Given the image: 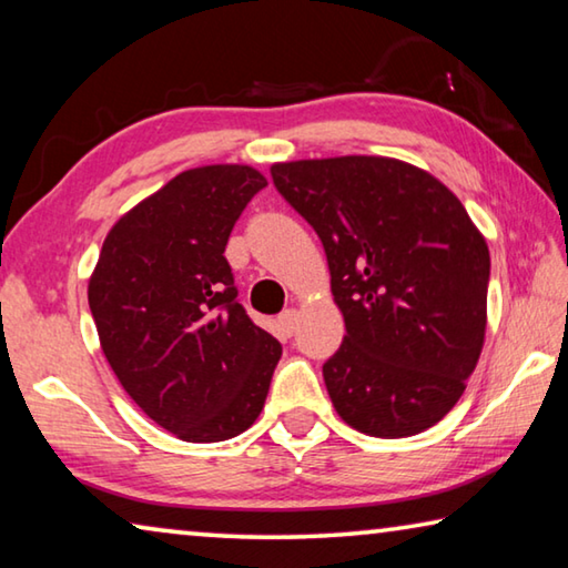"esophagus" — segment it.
Returning a JSON list of instances; mask_svg holds the SVG:
<instances>
[{
	"instance_id": "esophagus-1",
	"label": "esophagus",
	"mask_w": 568,
	"mask_h": 568,
	"mask_svg": "<svg viewBox=\"0 0 568 568\" xmlns=\"http://www.w3.org/2000/svg\"><path fill=\"white\" fill-rule=\"evenodd\" d=\"M277 326H281V331L285 333V336H293L295 326H298V311H295V308L283 311L281 316H277Z\"/></svg>"
}]
</instances>
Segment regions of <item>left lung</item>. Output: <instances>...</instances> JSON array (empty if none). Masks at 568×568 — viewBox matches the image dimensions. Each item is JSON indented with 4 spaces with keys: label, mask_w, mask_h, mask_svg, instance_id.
<instances>
[{
    "label": "left lung",
    "mask_w": 568,
    "mask_h": 568,
    "mask_svg": "<svg viewBox=\"0 0 568 568\" xmlns=\"http://www.w3.org/2000/svg\"><path fill=\"white\" fill-rule=\"evenodd\" d=\"M270 174L328 257L346 321L323 364L338 417L384 439L437 425L463 397L488 323L490 252L463 202L386 156L287 161Z\"/></svg>",
    "instance_id": "1"
}]
</instances>
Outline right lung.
Here are the masks:
<instances>
[{
	"label": "right lung",
	"mask_w": 568,
	"mask_h": 568,
	"mask_svg": "<svg viewBox=\"0 0 568 568\" xmlns=\"http://www.w3.org/2000/svg\"><path fill=\"white\" fill-rule=\"evenodd\" d=\"M267 179L252 166L189 169L113 224L90 275L101 348L129 397L184 443L245 432L283 346L237 301L230 232Z\"/></svg>",
	"instance_id": "1"
}]
</instances>
